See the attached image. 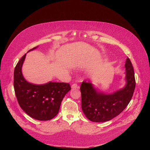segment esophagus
<instances>
[{
  "label": "esophagus",
  "mask_w": 150,
  "mask_h": 150,
  "mask_svg": "<svg viewBox=\"0 0 150 150\" xmlns=\"http://www.w3.org/2000/svg\"><path fill=\"white\" fill-rule=\"evenodd\" d=\"M72 88H78V85L76 83H73L71 86Z\"/></svg>",
  "instance_id": "34e87169"
}]
</instances>
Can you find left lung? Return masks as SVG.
<instances>
[{"label": "left lung", "instance_id": "left-lung-1", "mask_svg": "<svg viewBox=\"0 0 150 150\" xmlns=\"http://www.w3.org/2000/svg\"><path fill=\"white\" fill-rule=\"evenodd\" d=\"M125 67V87L113 93L105 94L100 91L91 82H82L80 87L82 110L90 120L94 122L109 121L122 112L129 103L136 83L134 68L128 57Z\"/></svg>", "mask_w": 150, "mask_h": 150}]
</instances>
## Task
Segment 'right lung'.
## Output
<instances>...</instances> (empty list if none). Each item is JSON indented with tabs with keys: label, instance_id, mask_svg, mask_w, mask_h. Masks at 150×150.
Segmentation results:
<instances>
[{
	"label": "right lung",
	"instance_id": "add662e5",
	"mask_svg": "<svg viewBox=\"0 0 150 150\" xmlns=\"http://www.w3.org/2000/svg\"><path fill=\"white\" fill-rule=\"evenodd\" d=\"M25 56L26 54L21 58L14 70L13 86L18 102L21 109L32 118L50 120L58 113L63 98L71 89L70 85L55 82L37 85L28 82L22 73Z\"/></svg>",
	"mask_w": 150,
	"mask_h": 150
}]
</instances>
